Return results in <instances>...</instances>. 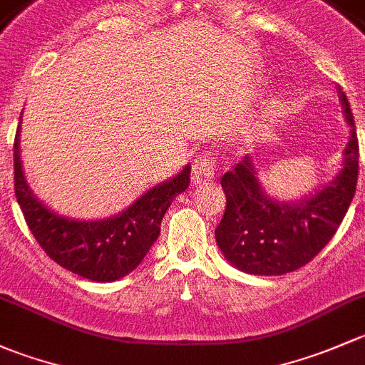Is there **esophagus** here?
Returning <instances> with one entry per match:
<instances>
[{"label": "esophagus", "mask_w": 365, "mask_h": 365, "mask_svg": "<svg viewBox=\"0 0 365 365\" xmlns=\"http://www.w3.org/2000/svg\"><path fill=\"white\" fill-rule=\"evenodd\" d=\"M214 172H216V160L209 155H198L191 165V181L197 186L212 181Z\"/></svg>", "instance_id": "esophagus-1"}]
</instances>
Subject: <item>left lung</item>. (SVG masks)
<instances>
[{"mask_svg":"<svg viewBox=\"0 0 365 365\" xmlns=\"http://www.w3.org/2000/svg\"><path fill=\"white\" fill-rule=\"evenodd\" d=\"M350 140L343 168L322 190L299 202L269 197L250 156L221 178L227 207L216 228L221 253L239 270L255 276H281L309 264L329 244L350 207L359 178V138L346 95L337 86Z\"/></svg>","mask_w":365,"mask_h":365,"instance_id":"left-lung-1","label":"left lung"}]
</instances>
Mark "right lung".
Segmentation results:
<instances>
[{
	"instance_id": "1",
	"label": "right lung",
	"mask_w": 365,
	"mask_h": 365,
	"mask_svg": "<svg viewBox=\"0 0 365 365\" xmlns=\"http://www.w3.org/2000/svg\"><path fill=\"white\" fill-rule=\"evenodd\" d=\"M22 118V115H21ZM19 123L14 142V186L33 237L48 258L86 279L110 283L137 269L160 235L172 200L190 184L191 167L145 191L130 207L107 220L78 221L43 205L29 190L19 151Z\"/></svg>"
}]
</instances>
